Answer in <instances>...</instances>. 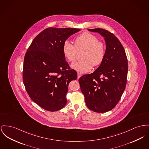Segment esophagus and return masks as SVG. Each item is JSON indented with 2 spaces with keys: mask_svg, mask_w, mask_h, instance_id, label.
<instances>
[{
  "mask_svg": "<svg viewBox=\"0 0 149 149\" xmlns=\"http://www.w3.org/2000/svg\"><path fill=\"white\" fill-rule=\"evenodd\" d=\"M77 75H78V79H79V78L81 76V74L80 73H79V72H78Z\"/></svg>",
  "mask_w": 149,
  "mask_h": 149,
  "instance_id": "esophagus-1",
  "label": "esophagus"
}]
</instances>
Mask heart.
<instances>
[{
  "label": "heart",
  "instance_id": "1",
  "mask_svg": "<svg viewBox=\"0 0 149 149\" xmlns=\"http://www.w3.org/2000/svg\"><path fill=\"white\" fill-rule=\"evenodd\" d=\"M98 38L90 33L85 32L75 38V45L69 40L64 42L62 53L69 61L74 62L77 57V51L85 49L83 53L82 61L71 64V68L77 71L85 73L92 70L93 66L100 65L105 58V44L98 41Z\"/></svg>",
  "mask_w": 149,
  "mask_h": 149
}]
</instances>
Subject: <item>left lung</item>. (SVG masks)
Masks as SVG:
<instances>
[{
  "label": "left lung",
  "mask_w": 149,
  "mask_h": 149,
  "mask_svg": "<svg viewBox=\"0 0 149 149\" xmlns=\"http://www.w3.org/2000/svg\"><path fill=\"white\" fill-rule=\"evenodd\" d=\"M104 38L105 58L93 72L79 79L81 92L88 109L99 113L112 110L125 88L128 60L122 44L115 36L102 29H88Z\"/></svg>",
  "instance_id": "obj_1"
}]
</instances>
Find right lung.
<instances>
[{"label":"right lung","mask_w":149,"mask_h":149,"mask_svg":"<svg viewBox=\"0 0 149 149\" xmlns=\"http://www.w3.org/2000/svg\"><path fill=\"white\" fill-rule=\"evenodd\" d=\"M79 29H44L29 47L24 61L23 81L31 99L43 109L56 111L67 102L68 86L77 79L62 53V45Z\"/></svg>","instance_id":"add662e5"}]
</instances>
